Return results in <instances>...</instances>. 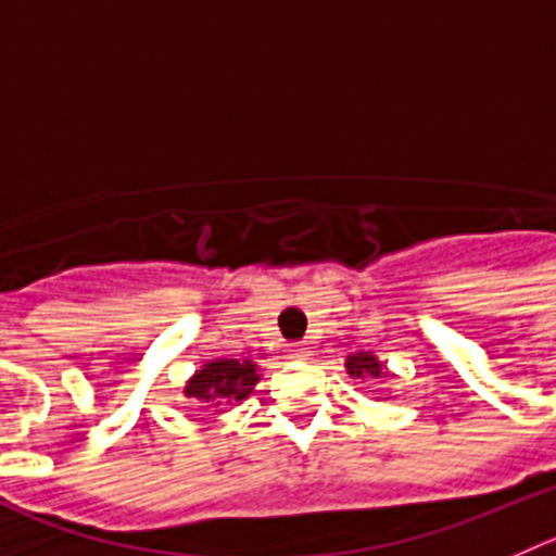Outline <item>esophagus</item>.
<instances>
[{"instance_id":"obj_1","label":"esophagus","mask_w":556,"mask_h":556,"mask_svg":"<svg viewBox=\"0 0 556 556\" xmlns=\"http://www.w3.org/2000/svg\"><path fill=\"white\" fill-rule=\"evenodd\" d=\"M293 354H296V357H304L307 352H304V346H293Z\"/></svg>"}]
</instances>
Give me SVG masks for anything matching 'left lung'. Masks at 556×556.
<instances>
[{
	"mask_svg": "<svg viewBox=\"0 0 556 556\" xmlns=\"http://www.w3.org/2000/svg\"><path fill=\"white\" fill-rule=\"evenodd\" d=\"M346 371L352 379H359L365 384L379 382L382 377H388V368H384L382 359L374 352H354L346 357Z\"/></svg>",
	"mask_w": 556,
	"mask_h": 556,
	"instance_id": "8db88e82",
	"label": "left lung"
}]
</instances>
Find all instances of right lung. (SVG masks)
<instances>
[{"label": "right lung", "mask_w": 556, "mask_h": 556, "mask_svg": "<svg viewBox=\"0 0 556 556\" xmlns=\"http://www.w3.org/2000/svg\"><path fill=\"white\" fill-rule=\"evenodd\" d=\"M260 382V365L252 359H207L185 382L182 393L199 407H232L247 402Z\"/></svg>", "instance_id": "1"}]
</instances>
